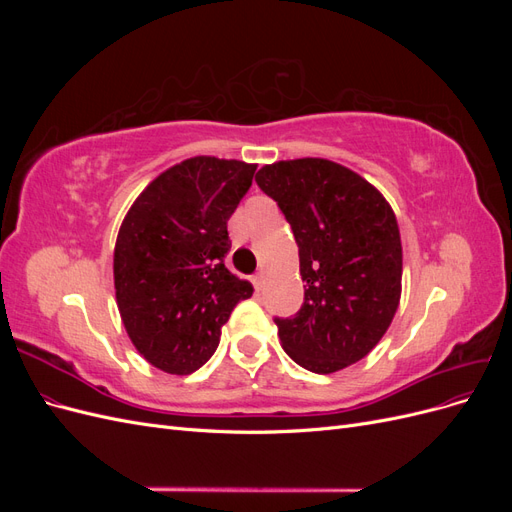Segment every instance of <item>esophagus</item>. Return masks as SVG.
<instances>
[{
    "label": "esophagus",
    "mask_w": 512,
    "mask_h": 512,
    "mask_svg": "<svg viewBox=\"0 0 512 512\" xmlns=\"http://www.w3.org/2000/svg\"><path fill=\"white\" fill-rule=\"evenodd\" d=\"M252 284H254V288L260 292V290H262V284H265V280H262L260 273H256V275L252 277Z\"/></svg>",
    "instance_id": "esophagus-1"
}]
</instances>
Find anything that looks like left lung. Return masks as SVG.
Wrapping results in <instances>:
<instances>
[{
    "instance_id": "8db88e82",
    "label": "left lung",
    "mask_w": 512,
    "mask_h": 512,
    "mask_svg": "<svg viewBox=\"0 0 512 512\" xmlns=\"http://www.w3.org/2000/svg\"><path fill=\"white\" fill-rule=\"evenodd\" d=\"M299 245L305 301L275 318L282 348L314 374L361 361L391 327L401 297V239L386 198L354 170L322 158L256 173Z\"/></svg>"
}]
</instances>
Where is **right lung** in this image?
Returning <instances> with one entry per match:
<instances>
[{"label":"right lung","instance_id":"1","mask_svg":"<svg viewBox=\"0 0 512 512\" xmlns=\"http://www.w3.org/2000/svg\"><path fill=\"white\" fill-rule=\"evenodd\" d=\"M256 164L196 156L170 166L134 200L113 256L117 307L134 348L166 374L188 376L220 344L252 284L232 275L228 220Z\"/></svg>","mask_w":512,"mask_h":512}]
</instances>
